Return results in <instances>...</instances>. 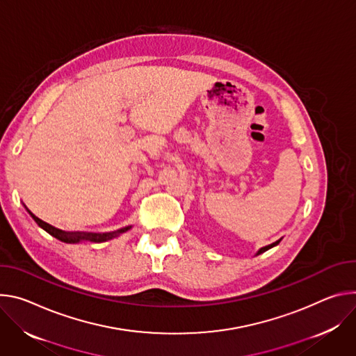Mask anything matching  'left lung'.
Instances as JSON below:
<instances>
[{
  "label": "left lung",
  "mask_w": 356,
  "mask_h": 356,
  "mask_svg": "<svg viewBox=\"0 0 356 356\" xmlns=\"http://www.w3.org/2000/svg\"><path fill=\"white\" fill-rule=\"evenodd\" d=\"M282 242V239H279V241H275L274 243H271V245H268V246H264V248H261V249H259L257 250V253H256V256H259V254H261V253H264L266 250H268V249H271V248H274V246H277L279 243Z\"/></svg>",
  "instance_id": "1"
}]
</instances>
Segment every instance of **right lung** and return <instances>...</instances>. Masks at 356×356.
I'll return each instance as SVG.
<instances>
[{"instance_id": "obj_1", "label": "right lung", "mask_w": 356, "mask_h": 356, "mask_svg": "<svg viewBox=\"0 0 356 356\" xmlns=\"http://www.w3.org/2000/svg\"><path fill=\"white\" fill-rule=\"evenodd\" d=\"M25 207V205H24ZM26 212L31 215V218L38 223L39 227H42L45 232H48L54 238H56L58 241L63 242V243H81V242H92V243H102V242H107L111 241L117 236H120L122 233L127 232L131 229L130 226L122 227V229H117L114 232H106V233H95V232H66L62 229H58L47 222H44L42 219H39L38 216H35L26 207H25Z\"/></svg>"}]
</instances>
